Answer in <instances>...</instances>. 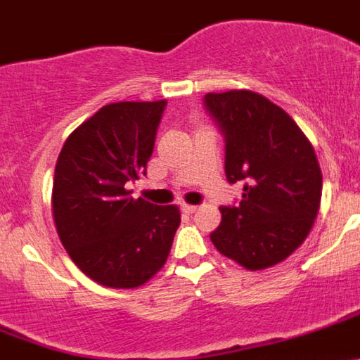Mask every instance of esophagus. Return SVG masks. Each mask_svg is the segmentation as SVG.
Listing matches in <instances>:
<instances>
[{
	"instance_id": "1",
	"label": "esophagus",
	"mask_w": 360,
	"mask_h": 360,
	"mask_svg": "<svg viewBox=\"0 0 360 360\" xmlns=\"http://www.w3.org/2000/svg\"><path fill=\"white\" fill-rule=\"evenodd\" d=\"M181 210H184L185 213H188V215H191V213H194L195 210H198V206H195V205H187V202H185V205H181Z\"/></svg>"
}]
</instances>
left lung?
Instances as JSON below:
<instances>
[{
    "label": "left lung",
    "instance_id": "8db88e82",
    "mask_svg": "<svg viewBox=\"0 0 360 360\" xmlns=\"http://www.w3.org/2000/svg\"><path fill=\"white\" fill-rule=\"evenodd\" d=\"M202 105L226 141L227 181H245L241 201L220 206L222 222L210 238L250 271L278 264L306 240L319 213L315 150L292 117L257 92H208Z\"/></svg>",
    "mask_w": 360,
    "mask_h": 360
}]
</instances>
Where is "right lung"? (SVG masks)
Segmentation results:
<instances>
[{
    "mask_svg": "<svg viewBox=\"0 0 360 360\" xmlns=\"http://www.w3.org/2000/svg\"><path fill=\"white\" fill-rule=\"evenodd\" d=\"M165 108L166 99L103 106L68 136L58 158L56 229L71 261L101 285H143L172 250L179 208L133 199L126 187L147 175Z\"/></svg>",
    "mask_w": 360,
    "mask_h": 360,
    "instance_id": "right-lung-1",
    "label": "right lung"
}]
</instances>
